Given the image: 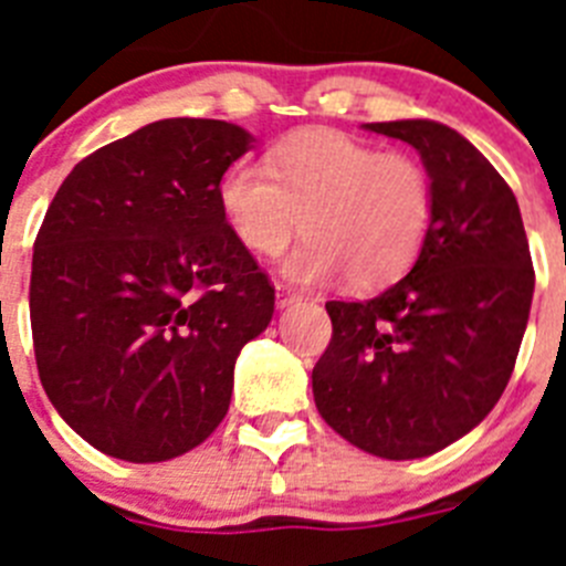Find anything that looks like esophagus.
Instances as JSON below:
<instances>
[{
	"instance_id": "34e87169",
	"label": "esophagus",
	"mask_w": 566,
	"mask_h": 566,
	"mask_svg": "<svg viewBox=\"0 0 566 566\" xmlns=\"http://www.w3.org/2000/svg\"><path fill=\"white\" fill-rule=\"evenodd\" d=\"M294 303H300V294L292 292L289 286H277V308H289Z\"/></svg>"
}]
</instances>
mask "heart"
I'll return each mask as SVG.
<instances>
[{"label": "heart", "mask_w": 566, "mask_h": 566, "mask_svg": "<svg viewBox=\"0 0 566 566\" xmlns=\"http://www.w3.org/2000/svg\"><path fill=\"white\" fill-rule=\"evenodd\" d=\"M218 201L234 238L263 258L306 227L308 238L283 263L286 277L332 283L348 274L357 289L397 280L433 221L431 175L417 158L326 127L280 142L266 167H229Z\"/></svg>", "instance_id": "heart-1"}]
</instances>
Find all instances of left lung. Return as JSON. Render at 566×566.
<instances>
[{
    "label": "left lung",
    "mask_w": 566,
    "mask_h": 566,
    "mask_svg": "<svg viewBox=\"0 0 566 566\" xmlns=\"http://www.w3.org/2000/svg\"><path fill=\"white\" fill-rule=\"evenodd\" d=\"M411 144L433 221L411 272L363 303L332 300V343L312 371L319 417L359 451L422 459L473 431L518 357L536 272L516 195L457 129L365 124Z\"/></svg>",
    "instance_id": "left-lung-1"
}]
</instances>
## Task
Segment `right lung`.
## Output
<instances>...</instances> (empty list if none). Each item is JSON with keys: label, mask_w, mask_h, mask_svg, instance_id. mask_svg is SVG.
<instances>
[{"label": "right lung", "mask_w": 566, "mask_h": 566, "mask_svg": "<svg viewBox=\"0 0 566 566\" xmlns=\"http://www.w3.org/2000/svg\"><path fill=\"white\" fill-rule=\"evenodd\" d=\"M252 135L164 118L87 155L33 243L30 328L59 417L96 451L167 462L229 411L234 359L266 332L274 286L218 187Z\"/></svg>", "instance_id": "add662e5"}]
</instances>
